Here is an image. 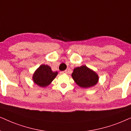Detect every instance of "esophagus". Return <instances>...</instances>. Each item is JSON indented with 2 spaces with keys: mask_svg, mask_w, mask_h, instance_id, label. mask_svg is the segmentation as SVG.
Masks as SVG:
<instances>
[{
  "mask_svg": "<svg viewBox=\"0 0 131 131\" xmlns=\"http://www.w3.org/2000/svg\"><path fill=\"white\" fill-rule=\"evenodd\" d=\"M67 73H68L67 71H62V72H61L60 74H67Z\"/></svg>",
  "mask_w": 131,
  "mask_h": 131,
  "instance_id": "esophagus-1",
  "label": "esophagus"
}]
</instances>
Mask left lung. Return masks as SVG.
Returning a JSON list of instances; mask_svg holds the SVG:
<instances>
[{"label": "left lung", "instance_id": "1", "mask_svg": "<svg viewBox=\"0 0 131 131\" xmlns=\"http://www.w3.org/2000/svg\"><path fill=\"white\" fill-rule=\"evenodd\" d=\"M72 77L77 84L82 88L95 86L99 81V76L97 73L86 65L74 68Z\"/></svg>", "mask_w": 131, "mask_h": 131}]
</instances>
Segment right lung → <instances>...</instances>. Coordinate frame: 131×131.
<instances>
[{
    "instance_id": "add662e5",
    "label": "right lung",
    "mask_w": 131,
    "mask_h": 131,
    "mask_svg": "<svg viewBox=\"0 0 131 131\" xmlns=\"http://www.w3.org/2000/svg\"><path fill=\"white\" fill-rule=\"evenodd\" d=\"M58 74L57 71L53 72L47 64H41L33 74L32 80L35 84L41 88L48 86Z\"/></svg>"
}]
</instances>
